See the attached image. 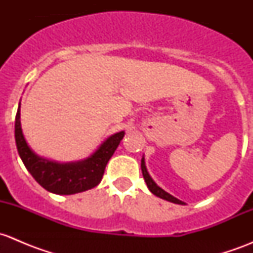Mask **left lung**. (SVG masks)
Segmentation results:
<instances>
[{
	"label": "left lung",
	"instance_id": "8db88e82",
	"mask_svg": "<svg viewBox=\"0 0 253 253\" xmlns=\"http://www.w3.org/2000/svg\"><path fill=\"white\" fill-rule=\"evenodd\" d=\"M141 169H142V174H143V177H144L145 183H147L148 188H149V191L153 193V195H155L159 198H163V200L165 201H169V202L176 203V205H182V206L186 205L185 202L177 200V198L174 197V196H171L170 193H168L167 191H164L162 187H159V186L155 183V181L153 180L152 176H150L149 172H148L147 167H145L144 157H142V160H141Z\"/></svg>",
	"mask_w": 253,
	"mask_h": 253
}]
</instances>
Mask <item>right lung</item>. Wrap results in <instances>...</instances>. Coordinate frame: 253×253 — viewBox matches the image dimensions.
<instances>
[{
    "label": "right lung",
    "instance_id": "add662e5",
    "mask_svg": "<svg viewBox=\"0 0 253 253\" xmlns=\"http://www.w3.org/2000/svg\"><path fill=\"white\" fill-rule=\"evenodd\" d=\"M125 131L111 134L95 152L78 162L58 163L38 155L24 138L20 125V103L16 115L14 137L20 159L28 171L40 186L55 195H75L95 187L100 183L108 162L110 160Z\"/></svg>",
    "mask_w": 253,
    "mask_h": 253
}]
</instances>
